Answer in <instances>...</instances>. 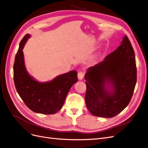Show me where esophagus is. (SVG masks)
Masks as SVG:
<instances>
[{
  "instance_id": "obj_1",
  "label": "esophagus",
  "mask_w": 148,
  "mask_h": 148,
  "mask_svg": "<svg viewBox=\"0 0 148 148\" xmlns=\"http://www.w3.org/2000/svg\"><path fill=\"white\" fill-rule=\"evenodd\" d=\"M84 73L82 72V71H80V72H78V78L79 79H83L84 78Z\"/></svg>"
}]
</instances>
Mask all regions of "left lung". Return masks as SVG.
Returning <instances> with one entry per match:
<instances>
[{"label":"left lung","mask_w":148,"mask_h":148,"mask_svg":"<svg viewBox=\"0 0 148 148\" xmlns=\"http://www.w3.org/2000/svg\"><path fill=\"white\" fill-rule=\"evenodd\" d=\"M85 79L86 104L92 115L112 118L127 107L137 82V67L133 47L126 35L116 50L88 69Z\"/></svg>","instance_id":"1"}]
</instances>
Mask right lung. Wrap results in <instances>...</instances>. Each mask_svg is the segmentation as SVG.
I'll use <instances>...</instances> for the list:
<instances>
[{
	"mask_svg": "<svg viewBox=\"0 0 148 148\" xmlns=\"http://www.w3.org/2000/svg\"><path fill=\"white\" fill-rule=\"evenodd\" d=\"M30 35L19 44L13 66L16 90L27 107L36 113L54 114L60 110L72 86L78 81L75 70L59 75L51 81L39 82L29 75L25 67L23 48Z\"/></svg>",
	"mask_w": 148,
	"mask_h": 148,
	"instance_id": "right-lung-1",
	"label": "right lung"
}]
</instances>
